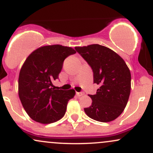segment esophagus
<instances>
[{"label":"esophagus","mask_w":153,"mask_h":153,"mask_svg":"<svg viewBox=\"0 0 153 153\" xmlns=\"http://www.w3.org/2000/svg\"><path fill=\"white\" fill-rule=\"evenodd\" d=\"M76 95H77V96L80 97V96H82V95H83V94H82V93H81V92H76Z\"/></svg>","instance_id":"34e87169"}]
</instances>
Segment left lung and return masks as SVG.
Segmentation results:
<instances>
[{
	"mask_svg": "<svg viewBox=\"0 0 153 153\" xmlns=\"http://www.w3.org/2000/svg\"><path fill=\"white\" fill-rule=\"evenodd\" d=\"M94 72V82L99 85L96 94L89 95L91 106L84 108L91 119L101 122L114 120L127 106L131 91V73L118 54L100 45L75 47Z\"/></svg>",
	"mask_w": 153,
	"mask_h": 153,
	"instance_id": "left-lung-1",
	"label": "left lung"
}]
</instances>
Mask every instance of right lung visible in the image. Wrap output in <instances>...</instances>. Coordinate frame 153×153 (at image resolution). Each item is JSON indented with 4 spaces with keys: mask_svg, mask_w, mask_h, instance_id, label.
Wrapping results in <instances>:
<instances>
[{
    "mask_svg": "<svg viewBox=\"0 0 153 153\" xmlns=\"http://www.w3.org/2000/svg\"><path fill=\"white\" fill-rule=\"evenodd\" d=\"M75 53L72 47L47 45L31 52L23 64L19 77V96L27 114L35 122L50 124L64 117L75 91L56 90L52 88V81L58 78L65 59Z\"/></svg>",
    "mask_w": 153,
    "mask_h": 153,
    "instance_id": "right-lung-1",
    "label": "right lung"
}]
</instances>
